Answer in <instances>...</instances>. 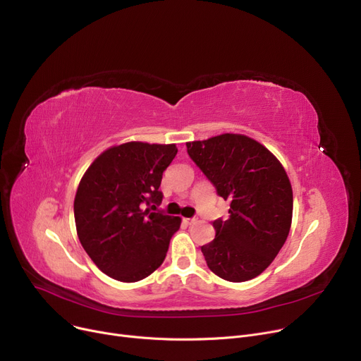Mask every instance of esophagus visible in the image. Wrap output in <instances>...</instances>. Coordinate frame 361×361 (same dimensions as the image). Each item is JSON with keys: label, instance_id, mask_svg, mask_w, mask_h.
<instances>
[{"label": "esophagus", "instance_id": "esophagus-1", "mask_svg": "<svg viewBox=\"0 0 361 361\" xmlns=\"http://www.w3.org/2000/svg\"><path fill=\"white\" fill-rule=\"evenodd\" d=\"M197 219L196 218H184V222L187 224V225H192V224H195Z\"/></svg>", "mask_w": 361, "mask_h": 361}]
</instances>
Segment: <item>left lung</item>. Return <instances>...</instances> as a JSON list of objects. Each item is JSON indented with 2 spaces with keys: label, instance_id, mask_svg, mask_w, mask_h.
<instances>
[{
  "label": "left lung",
  "instance_id": "left-lung-1",
  "mask_svg": "<svg viewBox=\"0 0 361 361\" xmlns=\"http://www.w3.org/2000/svg\"><path fill=\"white\" fill-rule=\"evenodd\" d=\"M187 152L224 200L228 219L214 221L215 238L202 245L209 269L230 282L260 275L286 243L293 188L282 164L257 140L224 133L187 142Z\"/></svg>",
  "mask_w": 361,
  "mask_h": 361
}]
</instances>
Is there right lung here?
I'll list each match as a JSON object with an SVG mask.
<instances>
[{"label":"right lung","instance_id":"add662e5","mask_svg":"<svg viewBox=\"0 0 361 361\" xmlns=\"http://www.w3.org/2000/svg\"><path fill=\"white\" fill-rule=\"evenodd\" d=\"M177 152L174 143L127 142L104 150L83 174L74 197L75 230L108 276L136 282L162 264L181 218L144 206L162 202V174Z\"/></svg>","mask_w":361,"mask_h":361}]
</instances>
